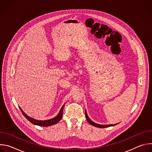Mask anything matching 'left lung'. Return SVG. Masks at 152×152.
<instances>
[{
	"mask_svg": "<svg viewBox=\"0 0 152 152\" xmlns=\"http://www.w3.org/2000/svg\"><path fill=\"white\" fill-rule=\"evenodd\" d=\"M85 117H86V120L88 121V122L92 126H94L95 127H100V128H104V127H110V126H114L115 125H116L117 124H107V125H102V124H97V123H96L94 122H93V121H91L90 118L88 117V115H87V113H86V111L85 110Z\"/></svg>",
	"mask_w": 152,
	"mask_h": 152,
	"instance_id": "8db88e82",
	"label": "left lung"
}]
</instances>
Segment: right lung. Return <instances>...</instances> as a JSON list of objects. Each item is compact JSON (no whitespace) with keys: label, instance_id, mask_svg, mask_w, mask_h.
<instances>
[{"label":"right lung","instance_id":"obj_1","mask_svg":"<svg viewBox=\"0 0 152 152\" xmlns=\"http://www.w3.org/2000/svg\"><path fill=\"white\" fill-rule=\"evenodd\" d=\"M64 106V104L62 106V107H61V109L59 113H58V114L56 117H55L54 118H53L52 119H49V120H35V119H34L33 118H31L29 116L27 115L23 111V110H21V108L20 107H20V109L21 113H22L23 115L31 123H32V124H34L35 125H37V126H43V127H47V126H50L55 124L58 123L61 120V118L62 117V112H63Z\"/></svg>","mask_w":152,"mask_h":152}]
</instances>
